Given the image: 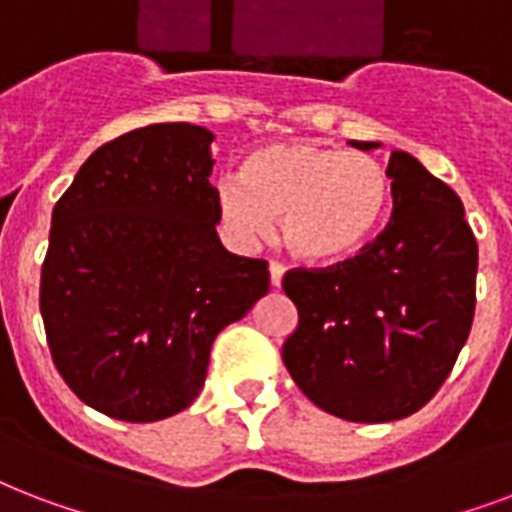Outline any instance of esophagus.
<instances>
[{
  "mask_svg": "<svg viewBox=\"0 0 512 512\" xmlns=\"http://www.w3.org/2000/svg\"><path fill=\"white\" fill-rule=\"evenodd\" d=\"M283 275H285V269L277 264V261H272L269 264V283H272V288H280L283 285Z\"/></svg>",
  "mask_w": 512,
  "mask_h": 512,
  "instance_id": "1",
  "label": "esophagus"
}]
</instances>
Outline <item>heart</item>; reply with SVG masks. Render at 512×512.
<instances>
[{"instance_id":"obj_1","label":"heart","mask_w":512,"mask_h":512,"mask_svg":"<svg viewBox=\"0 0 512 512\" xmlns=\"http://www.w3.org/2000/svg\"><path fill=\"white\" fill-rule=\"evenodd\" d=\"M392 181L382 162L318 141L269 144L245 157L240 181L219 184V216L240 245L280 221V240L307 267L360 259L387 227Z\"/></svg>"}]
</instances>
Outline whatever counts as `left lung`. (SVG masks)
<instances>
[{"label":"left lung","instance_id":"obj_1","mask_svg":"<svg viewBox=\"0 0 512 512\" xmlns=\"http://www.w3.org/2000/svg\"><path fill=\"white\" fill-rule=\"evenodd\" d=\"M374 152L379 141H350ZM390 227L360 259L293 269L283 291L299 326L283 363L318 408L347 422H392L433 398L475 315L478 243L454 189L392 152Z\"/></svg>","mask_w":512,"mask_h":512}]
</instances>
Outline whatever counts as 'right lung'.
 <instances>
[{
  "label": "right lung",
  "mask_w": 512,
  "mask_h": 512,
  "mask_svg": "<svg viewBox=\"0 0 512 512\" xmlns=\"http://www.w3.org/2000/svg\"><path fill=\"white\" fill-rule=\"evenodd\" d=\"M213 133L130 130L95 149L53 208L39 310L82 403L157 422L200 395L213 339L269 291L267 261L219 240Z\"/></svg>",
  "instance_id": "1"
}]
</instances>
